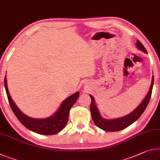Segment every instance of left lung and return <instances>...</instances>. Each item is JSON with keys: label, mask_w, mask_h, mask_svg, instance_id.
I'll return each mask as SVG.
<instances>
[{"label": "left lung", "mask_w": 160, "mask_h": 160, "mask_svg": "<svg viewBox=\"0 0 160 160\" xmlns=\"http://www.w3.org/2000/svg\"><path fill=\"white\" fill-rule=\"evenodd\" d=\"M136 46L141 51L144 52V53H148L145 48L143 46V45L141 43L139 40H137ZM154 85V76L152 78V83L149 88V90L147 94L146 97L144 98V100L142 101V102L139 104V106L136 109H135L131 113L128 114L124 117H122L120 118L113 119V120H108V119L103 118L100 115V112H99L97 106L95 105V99L93 96L90 95L91 98V105H90V112L92 115L93 122H95L96 126H98L99 128L108 132H115L120 131L123 130L128 126L132 125L133 122L138 120V119L142 115V114L144 112L145 109L148 106V103L150 100L152 91V88Z\"/></svg>", "instance_id": "8db88e82"}]
</instances>
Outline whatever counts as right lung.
<instances>
[{"label":"right lung","mask_w":160,"mask_h":160,"mask_svg":"<svg viewBox=\"0 0 160 160\" xmlns=\"http://www.w3.org/2000/svg\"><path fill=\"white\" fill-rule=\"evenodd\" d=\"M4 84L9 104L15 115L25 128L40 135H55L65 128L69 118L70 110L77 101L80 94L76 92L63 100L57 112L52 116L44 119H35L22 113L12 100L8 88L6 76L4 78Z\"/></svg>","instance_id":"right-lung-1"}]
</instances>
